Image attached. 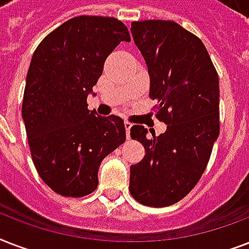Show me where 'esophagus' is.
<instances>
[{"instance_id": "34e87169", "label": "esophagus", "mask_w": 249, "mask_h": 249, "mask_svg": "<svg viewBox=\"0 0 249 249\" xmlns=\"http://www.w3.org/2000/svg\"><path fill=\"white\" fill-rule=\"evenodd\" d=\"M124 125H125V132H126V138H129V137H130V128H132V124H130L129 121H125Z\"/></svg>"}]
</instances>
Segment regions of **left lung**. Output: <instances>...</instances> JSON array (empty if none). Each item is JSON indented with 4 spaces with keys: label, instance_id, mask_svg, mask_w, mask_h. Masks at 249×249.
Instances as JSON below:
<instances>
[{
    "label": "left lung",
    "instance_id": "1",
    "mask_svg": "<svg viewBox=\"0 0 249 249\" xmlns=\"http://www.w3.org/2000/svg\"><path fill=\"white\" fill-rule=\"evenodd\" d=\"M132 36L150 76L160 136L133 125L130 137L143 144L144 158L130 165L129 191L147 207L177 203L193 190L220 134L218 76L204 44L172 20L133 21Z\"/></svg>",
    "mask_w": 249,
    "mask_h": 249
}]
</instances>
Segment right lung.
I'll return each mask as SVG.
<instances>
[{"label": "right lung", "mask_w": 249, "mask_h": 249, "mask_svg": "<svg viewBox=\"0 0 249 249\" xmlns=\"http://www.w3.org/2000/svg\"><path fill=\"white\" fill-rule=\"evenodd\" d=\"M128 28L115 18L76 17L41 41L25 80L21 117L33 164L59 195L85 196L102 160L125 142L124 120L88 109L86 98Z\"/></svg>", "instance_id": "right-lung-1"}]
</instances>
